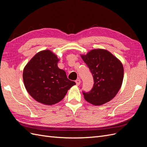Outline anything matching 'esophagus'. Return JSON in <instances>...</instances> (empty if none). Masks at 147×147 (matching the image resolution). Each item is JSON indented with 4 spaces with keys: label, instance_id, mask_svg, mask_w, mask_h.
I'll list each match as a JSON object with an SVG mask.
<instances>
[{
    "label": "esophagus",
    "instance_id": "1",
    "mask_svg": "<svg viewBox=\"0 0 147 147\" xmlns=\"http://www.w3.org/2000/svg\"><path fill=\"white\" fill-rule=\"evenodd\" d=\"M75 83H76V84H77V85H80V83H81V80L80 79H78V80H77L76 81H75Z\"/></svg>",
    "mask_w": 147,
    "mask_h": 147
}]
</instances>
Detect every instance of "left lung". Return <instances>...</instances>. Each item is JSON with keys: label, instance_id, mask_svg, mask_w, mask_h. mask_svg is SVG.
Instances as JSON below:
<instances>
[{"label": "left lung", "instance_id": "obj_1", "mask_svg": "<svg viewBox=\"0 0 147 147\" xmlns=\"http://www.w3.org/2000/svg\"><path fill=\"white\" fill-rule=\"evenodd\" d=\"M82 59L90 69L94 78L91 91L83 92L84 99L94 105H101L113 99L121 87L124 68L121 62L104 49H93Z\"/></svg>", "mask_w": 147, "mask_h": 147}]
</instances>
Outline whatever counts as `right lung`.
Listing matches in <instances>:
<instances>
[{
    "label": "right lung",
    "mask_w": 147,
    "mask_h": 147,
    "mask_svg": "<svg viewBox=\"0 0 147 147\" xmlns=\"http://www.w3.org/2000/svg\"><path fill=\"white\" fill-rule=\"evenodd\" d=\"M59 61L54 53L45 50L38 52L24 68L23 78L26 90L42 104L51 105L60 102L76 84L58 67Z\"/></svg>",
    "instance_id": "obj_1"
}]
</instances>
